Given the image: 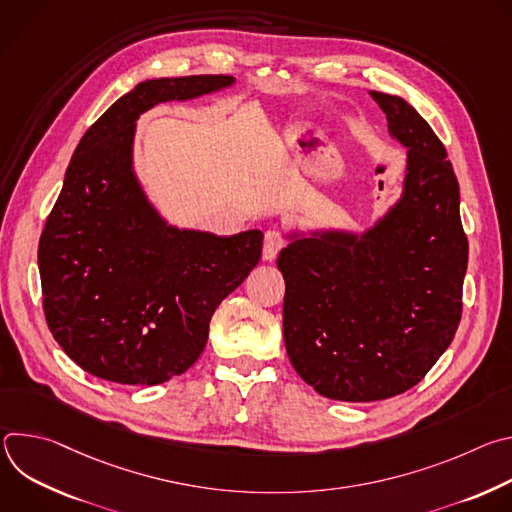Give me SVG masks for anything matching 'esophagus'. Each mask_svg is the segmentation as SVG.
<instances>
[{"label": "esophagus", "instance_id": "34e87169", "mask_svg": "<svg viewBox=\"0 0 512 512\" xmlns=\"http://www.w3.org/2000/svg\"><path fill=\"white\" fill-rule=\"evenodd\" d=\"M287 245L285 235L277 229H269L265 233V241H263V259L265 261H273L277 257V253Z\"/></svg>", "mask_w": 512, "mask_h": 512}]
</instances>
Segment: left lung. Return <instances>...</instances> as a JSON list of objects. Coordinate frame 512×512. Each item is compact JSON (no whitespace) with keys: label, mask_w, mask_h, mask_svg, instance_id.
<instances>
[{"label":"left lung","mask_w":512,"mask_h":512,"mask_svg":"<svg viewBox=\"0 0 512 512\" xmlns=\"http://www.w3.org/2000/svg\"><path fill=\"white\" fill-rule=\"evenodd\" d=\"M371 97L409 150L399 202L367 233L294 235L277 257L291 364L320 395L352 403L395 397L427 375L458 330L468 267L444 143L405 99Z\"/></svg>","instance_id":"1"}]
</instances>
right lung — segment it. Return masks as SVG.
Returning a JSON list of instances; mask_svg holds the SVG:
<instances>
[{
    "label": "right lung",
    "instance_id": "right-lung-1",
    "mask_svg": "<svg viewBox=\"0 0 512 512\" xmlns=\"http://www.w3.org/2000/svg\"><path fill=\"white\" fill-rule=\"evenodd\" d=\"M235 83L196 75L139 83L83 135L38 245L48 328L79 367L121 385H160L202 354L208 324L261 259L263 233L170 227L131 162L137 117Z\"/></svg>",
    "mask_w": 512,
    "mask_h": 512
}]
</instances>
